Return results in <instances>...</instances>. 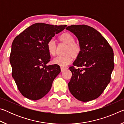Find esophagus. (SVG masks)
<instances>
[{
    "mask_svg": "<svg viewBox=\"0 0 124 124\" xmlns=\"http://www.w3.org/2000/svg\"><path fill=\"white\" fill-rule=\"evenodd\" d=\"M67 68H64V67H61V72H63L64 70H66Z\"/></svg>",
    "mask_w": 124,
    "mask_h": 124,
    "instance_id": "34e87169",
    "label": "esophagus"
}]
</instances>
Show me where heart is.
Returning a JSON list of instances; mask_svg holds the SVG:
<instances>
[{
	"label": "heart",
	"instance_id": "heart-1",
	"mask_svg": "<svg viewBox=\"0 0 124 124\" xmlns=\"http://www.w3.org/2000/svg\"><path fill=\"white\" fill-rule=\"evenodd\" d=\"M60 40L68 45L67 54H71L72 56L76 57L79 54L81 51L80 45L75 43V38L70 33H64L60 36ZM46 48L49 54L52 56L55 55L56 44L54 39H50L48 40ZM73 60V58L70 54L64 56H57L53 60V63L59 65L62 67H66Z\"/></svg>",
	"mask_w": 124,
	"mask_h": 124
}]
</instances>
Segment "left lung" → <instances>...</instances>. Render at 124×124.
<instances>
[{
    "label": "left lung",
    "mask_w": 124,
    "mask_h": 124,
    "mask_svg": "<svg viewBox=\"0 0 124 124\" xmlns=\"http://www.w3.org/2000/svg\"><path fill=\"white\" fill-rule=\"evenodd\" d=\"M66 29L78 38L81 47L73 66L70 67L72 75L69 90L81 101L93 100L110 83L114 67L113 49L101 34L91 27L72 25ZM74 66L80 68L76 69Z\"/></svg>",
    "instance_id": "left-lung-1"
}]
</instances>
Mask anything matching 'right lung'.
<instances>
[{"instance_id": "right-lung-1", "label": "right lung", "mask_w": 124, "mask_h": 124, "mask_svg": "<svg viewBox=\"0 0 124 124\" xmlns=\"http://www.w3.org/2000/svg\"><path fill=\"white\" fill-rule=\"evenodd\" d=\"M66 27L37 23L14 39L10 56L12 76L25 97L38 100L51 89L61 69L57 64L47 65L50 55L46 44L49 39Z\"/></svg>"}]
</instances>
